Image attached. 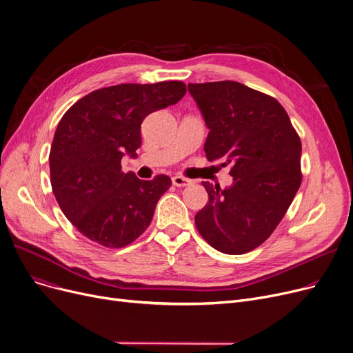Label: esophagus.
Masks as SVG:
<instances>
[{"instance_id":"1","label":"esophagus","mask_w":353,"mask_h":353,"mask_svg":"<svg viewBox=\"0 0 353 353\" xmlns=\"http://www.w3.org/2000/svg\"><path fill=\"white\" fill-rule=\"evenodd\" d=\"M172 181H173L174 186H177V188L189 186V184L192 183L189 179H186V177H181V176H173V177H172Z\"/></svg>"}]
</instances>
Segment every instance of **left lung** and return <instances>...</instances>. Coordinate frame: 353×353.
Segmentation results:
<instances>
[{
  "label": "left lung",
  "instance_id": "8db88e82",
  "mask_svg": "<svg viewBox=\"0 0 353 353\" xmlns=\"http://www.w3.org/2000/svg\"><path fill=\"white\" fill-rule=\"evenodd\" d=\"M209 128V161L230 164L233 183L203 181L209 201L194 216L199 233L216 250L242 254L261 246L298 193L302 144L285 108L237 81L188 85Z\"/></svg>",
  "mask_w": 353,
  "mask_h": 353
}]
</instances>
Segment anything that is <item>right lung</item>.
Instances as JSON below:
<instances>
[{
    "mask_svg": "<svg viewBox=\"0 0 353 353\" xmlns=\"http://www.w3.org/2000/svg\"><path fill=\"white\" fill-rule=\"evenodd\" d=\"M181 81L119 84L90 92L68 108L50 152L52 193L77 230L105 248L136 240L172 186L164 174L140 180L121 172V159H136L141 123L153 111L179 103Z\"/></svg>",
    "mask_w": 353,
    "mask_h": 353,
    "instance_id": "right-lung-1",
    "label": "right lung"
}]
</instances>
